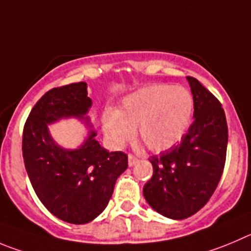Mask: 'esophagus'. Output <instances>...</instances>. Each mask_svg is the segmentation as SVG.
Listing matches in <instances>:
<instances>
[{"instance_id":"1","label":"esophagus","mask_w":251,"mask_h":251,"mask_svg":"<svg viewBox=\"0 0 251 251\" xmlns=\"http://www.w3.org/2000/svg\"><path fill=\"white\" fill-rule=\"evenodd\" d=\"M137 161H139V158L136 157V156H135V154H132V153H128V166H133L135 165V163L137 162Z\"/></svg>"}]
</instances>
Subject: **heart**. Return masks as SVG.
Segmentation results:
<instances>
[{
	"label": "heart",
	"mask_w": 251,
	"mask_h": 251,
	"mask_svg": "<svg viewBox=\"0 0 251 251\" xmlns=\"http://www.w3.org/2000/svg\"><path fill=\"white\" fill-rule=\"evenodd\" d=\"M193 114V99L181 86L157 84L140 89L123 100L118 112H107L104 130L110 141L121 146L133 130L152 152H162L183 137Z\"/></svg>",
	"instance_id": "1"
}]
</instances>
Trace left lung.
Returning a JSON list of instances; mask_svg holds the SVG:
<instances>
[{"label":"left lung","mask_w":251,"mask_h":251,"mask_svg":"<svg viewBox=\"0 0 251 251\" xmlns=\"http://www.w3.org/2000/svg\"><path fill=\"white\" fill-rule=\"evenodd\" d=\"M194 121L181 142L150 157L153 175L144 187L147 203L160 214L184 219L202 209L223 175L228 125L221 101L193 76Z\"/></svg>","instance_id":"8db88e82"}]
</instances>
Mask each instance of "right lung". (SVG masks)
<instances>
[{
	"instance_id": "1",
	"label": "right lung",
	"mask_w": 251,
	"mask_h": 251,
	"mask_svg": "<svg viewBox=\"0 0 251 251\" xmlns=\"http://www.w3.org/2000/svg\"><path fill=\"white\" fill-rule=\"evenodd\" d=\"M90 106L84 81L53 88L32 107L23 127V160L37 197L51 214L72 224L95 219L127 168V154L102 149L95 132L74 151L60 149L50 139L49 123L68 116L81 119Z\"/></svg>"
}]
</instances>
